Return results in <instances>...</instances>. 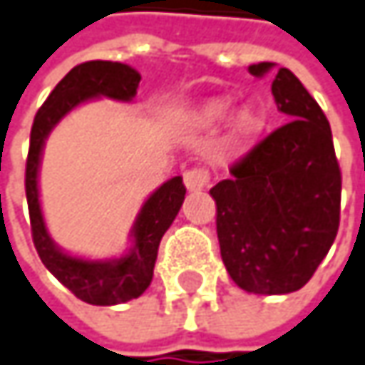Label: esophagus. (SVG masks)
Wrapping results in <instances>:
<instances>
[{
    "instance_id": "34e87169",
    "label": "esophagus",
    "mask_w": 365,
    "mask_h": 365,
    "mask_svg": "<svg viewBox=\"0 0 365 365\" xmlns=\"http://www.w3.org/2000/svg\"><path fill=\"white\" fill-rule=\"evenodd\" d=\"M209 180H211V175L205 167H194L183 173V183L187 190H202V187H207Z\"/></svg>"
}]
</instances>
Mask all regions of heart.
Wrapping results in <instances>:
<instances>
[{
	"instance_id": "1",
	"label": "heart",
	"mask_w": 365,
	"mask_h": 365,
	"mask_svg": "<svg viewBox=\"0 0 365 365\" xmlns=\"http://www.w3.org/2000/svg\"><path fill=\"white\" fill-rule=\"evenodd\" d=\"M219 113H221V110H219V108H217V110H215V115H219Z\"/></svg>"
}]
</instances>
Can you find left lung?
<instances>
[{
    "label": "left lung",
    "mask_w": 365,
    "mask_h": 365,
    "mask_svg": "<svg viewBox=\"0 0 365 365\" xmlns=\"http://www.w3.org/2000/svg\"><path fill=\"white\" fill-rule=\"evenodd\" d=\"M274 62L249 66L263 77ZM272 93L286 120L211 187L230 278L255 294H288L312 280L341 221V169L330 123L303 83L278 68Z\"/></svg>",
    "instance_id": "left-lung-1"
}]
</instances>
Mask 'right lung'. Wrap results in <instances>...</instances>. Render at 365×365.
I'll return each mask as SVG.
<instances>
[{
  "label": "right lung",
  "instance_id": "add662e5",
  "mask_svg": "<svg viewBox=\"0 0 365 365\" xmlns=\"http://www.w3.org/2000/svg\"><path fill=\"white\" fill-rule=\"evenodd\" d=\"M140 73L129 64L91 60L75 66L60 83L53 87L43 106L37 110L31 146L26 158V202L33 230V242L39 259L58 280L77 299L89 305H118L138 299L152 282L158 245L173 219L178 217L185 198L182 178H171L154 190L142 205L131 227V249L118 259L93 261L68 255L51 240L39 202V167L46 140L51 129L75 110L79 104L110 98L116 102H131L138 93Z\"/></svg>",
  "mask_w": 365,
  "mask_h": 365
}]
</instances>
